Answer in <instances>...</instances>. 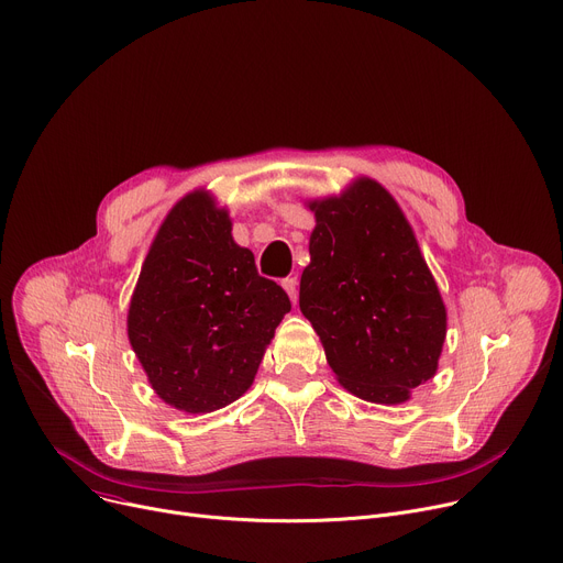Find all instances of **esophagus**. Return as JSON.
Masks as SVG:
<instances>
[{"mask_svg":"<svg viewBox=\"0 0 563 563\" xmlns=\"http://www.w3.org/2000/svg\"><path fill=\"white\" fill-rule=\"evenodd\" d=\"M282 286H284V290L288 292L292 305H297V279H295V277H286V279L282 282Z\"/></svg>","mask_w":563,"mask_h":563,"instance_id":"obj_1","label":"esophagus"}]
</instances>
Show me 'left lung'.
Instances as JSON below:
<instances>
[{"label": "left lung", "instance_id": "left-lung-1", "mask_svg": "<svg viewBox=\"0 0 563 563\" xmlns=\"http://www.w3.org/2000/svg\"><path fill=\"white\" fill-rule=\"evenodd\" d=\"M316 228L299 311L344 390L397 406L438 372L446 307L399 202L372 178L309 200Z\"/></svg>", "mask_w": 563, "mask_h": 563}]
</instances>
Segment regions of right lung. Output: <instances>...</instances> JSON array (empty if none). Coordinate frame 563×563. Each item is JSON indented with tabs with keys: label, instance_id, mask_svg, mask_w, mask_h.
I'll list each match as a JSON object with an SVG mask.
<instances>
[{
	"label": "right lung",
	"instance_id": "add662e5",
	"mask_svg": "<svg viewBox=\"0 0 563 563\" xmlns=\"http://www.w3.org/2000/svg\"><path fill=\"white\" fill-rule=\"evenodd\" d=\"M290 311L282 286L256 273L216 198L196 189L170 207L128 307V340L155 395L187 415L247 393Z\"/></svg>",
	"mask_w": 563,
	"mask_h": 563
}]
</instances>
